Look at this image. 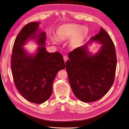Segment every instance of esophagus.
<instances>
[{
  "instance_id": "obj_1",
  "label": "esophagus",
  "mask_w": 129,
  "mask_h": 129,
  "mask_svg": "<svg viewBox=\"0 0 129 129\" xmlns=\"http://www.w3.org/2000/svg\"><path fill=\"white\" fill-rule=\"evenodd\" d=\"M63 59H64V61L65 62V61H67V60L68 59V57L66 56H63Z\"/></svg>"
}]
</instances>
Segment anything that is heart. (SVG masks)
Returning <instances> with one entry per match:
<instances>
[{
  "label": "heart",
  "instance_id": "obj_1",
  "mask_svg": "<svg viewBox=\"0 0 129 129\" xmlns=\"http://www.w3.org/2000/svg\"><path fill=\"white\" fill-rule=\"evenodd\" d=\"M88 30L85 26H80L77 24H66L57 30V35L59 39L64 40L66 38H71L70 44L75 47L78 46L81 41L87 35Z\"/></svg>",
  "mask_w": 129,
  "mask_h": 129
}]
</instances>
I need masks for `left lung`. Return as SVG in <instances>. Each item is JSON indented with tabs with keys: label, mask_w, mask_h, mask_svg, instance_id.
I'll use <instances>...</instances> for the list:
<instances>
[{
	"label": "left lung",
	"mask_w": 129,
	"mask_h": 129,
	"mask_svg": "<svg viewBox=\"0 0 129 129\" xmlns=\"http://www.w3.org/2000/svg\"><path fill=\"white\" fill-rule=\"evenodd\" d=\"M102 45L94 54L88 46L93 41ZM66 63L69 82L75 96L84 103L96 102L111 89L115 75V46L103 28L86 44L71 51Z\"/></svg>",
	"instance_id": "8db88e82"
}]
</instances>
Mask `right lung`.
Wrapping results in <instances>:
<instances>
[{
    "label": "right lung",
    "instance_id": "obj_1",
    "mask_svg": "<svg viewBox=\"0 0 129 129\" xmlns=\"http://www.w3.org/2000/svg\"><path fill=\"white\" fill-rule=\"evenodd\" d=\"M40 23L31 22L22 28L14 42L11 59L12 74L18 91L28 102L38 104L50 98L56 74L65 68L60 53L47 51L46 34L39 28ZM31 40L40 46L33 54L23 47Z\"/></svg>",
    "mask_w": 129,
    "mask_h": 129
}]
</instances>
